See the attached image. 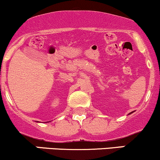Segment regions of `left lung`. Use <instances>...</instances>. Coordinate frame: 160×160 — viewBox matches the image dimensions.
<instances>
[{"label":"left lung","mask_w":160,"mask_h":160,"mask_svg":"<svg viewBox=\"0 0 160 160\" xmlns=\"http://www.w3.org/2000/svg\"><path fill=\"white\" fill-rule=\"evenodd\" d=\"M132 112H130V113H132Z\"/></svg>","instance_id":"obj_1"}]
</instances>
